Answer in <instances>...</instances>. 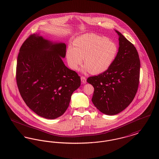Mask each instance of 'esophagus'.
Returning <instances> with one entry per match:
<instances>
[{"label": "esophagus", "mask_w": 159, "mask_h": 159, "mask_svg": "<svg viewBox=\"0 0 159 159\" xmlns=\"http://www.w3.org/2000/svg\"><path fill=\"white\" fill-rule=\"evenodd\" d=\"M81 81L82 82V84H86V79L84 76H82L81 77Z\"/></svg>", "instance_id": "1"}]
</instances>
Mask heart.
I'll return each instance as SVG.
<instances>
[{
	"mask_svg": "<svg viewBox=\"0 0 159 159\" xmlns=\"http://www.w3.org/2000/svg\"><path fill=\"white\" fill-rule=\"evenodd\" d=\"M74 47L69 45L66 49L70 67L74 70H78L84 59L85 70L93 74L107 71L118 53L116 43L95 34H86L77 38L74 41Z\"/></svg>",
	"mask_w": 159,
	"mask_h": 159,
	"instance_id": "1",
	"label": "heart"
}]
</instances>
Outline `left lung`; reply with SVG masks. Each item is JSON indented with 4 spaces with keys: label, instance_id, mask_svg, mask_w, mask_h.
Masks as SVG:
<instances>
[{
    "label": "left lung",
    "instance_id": "1",
    "mask_svg": "<svg viewBox=\"0 0 159 159\" xmlns=\"http://www.w3.org/2000/svg\"><path fill=\"white\" fill-rule=\"evenodd\" d=\"M116 31L119 36V48L114 63L105 72L87 79L94 88L93 104L107 115L117 114L128 107L137 93L140 79V61L137 49Z\"/></svg>",
    "mask_w": 159,
    "mask_h": 159
}]
</instances>
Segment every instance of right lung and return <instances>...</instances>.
<instances>
[{"label":"right lung","instance_id":"obj_1","mask_svg":"<svg viewBox=\"0 0 159 159\" xmlns=\"http://www.w3.org/2000/svg\"><path fill=\"white\" fill-rule=\"evenodd\" d=\"M65 43H52L33 34L22 45L16 66V82L26 105L38 116L54 119L69 107L80 77L61 60Z\"/></svg>","mask_w":159,"mask_h":159}]
</instances>
